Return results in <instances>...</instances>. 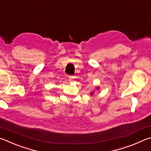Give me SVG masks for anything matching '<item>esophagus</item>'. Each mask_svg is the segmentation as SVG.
<instances>
[{
	"label": "esophagus",
	"instance_id": "esophagus-1",
	"mask_svg": "<svg viewBox=\"0 0 151 151\" xmlns=\"http://www.w3.org/2000/svg\"><path fill=\"white\" fill-rule=\"evenodd\" d=\"M68 80H69V81H70V82H71V81H73V80H74V76H70L68 77Z\"/></svg>",
	"mask_w": 151,
	"mask_h": 151
}]
</instances>
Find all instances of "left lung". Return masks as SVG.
I'll return each mask as SVG.
<instances>
[{
  "label": "left lung",
  "instance_id": "obj_1",
  "mask_svg": "<svg viewBox=\"0 0 151 151\" xmlns=\"http://www.w3.org/2000/svg\"><path fill=\"white\" fill-rule=\"evenodd\" d=\"M99 89V88H98ZM92 93H91V95H92Z\"/></svg>",
  "mask_w": 151,
  "mask_h": 151
}]
</instances>
